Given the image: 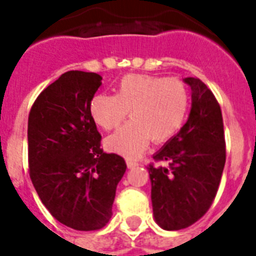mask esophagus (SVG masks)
Wrapping results in <instances>:
<instances>
[{
	"label": "esophagus",
	"instance_id": "esophagus-1",
	"mask_svg": "<svg viewBox=\"0 0 256 256\" xmlns=\"http://www.w3.org/2000/svg\"><path fill=\"white\" fill-rule=\"evenodd\" d=\"M126 164H128V169H132V168H136L140 165V164L136 162V161H134V160H128V161H126Z\"/></svg>",
	"mask_w": 256,
	"mask_h": 256
}]
</instances>
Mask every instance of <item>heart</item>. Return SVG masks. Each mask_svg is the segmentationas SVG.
Segmentation results:
<instances>
[{
  "label": "heart",
  "instance_id": "b5f03b06",
  "mask_svg": "<svg viewBox=\"0 0 256 256\" xmlns=\"http://www.w3.org/2000/svg\"><path fill=\"white\" fill-rule=\"evenodd\" d=\"M189 108V90L177 78L126 75L116 95L98 94L91 100V116L98 126L112 130L130 111L132 120L104 140L111 153L134 158L149 145L162 144L182 128Z\"/></svg>",
  "mask_w": 256,
  "mask_h": 256
}]
</instances>
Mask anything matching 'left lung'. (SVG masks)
Listing matches in <instances>:
<instances>
[{
	"mask_svg": "<svg viewBox=\"0 0 256 256\" xmlns=\"http://www.w3.org/2000/svg\"><path fill=\"white\" fill-rule=\"evenodd\" d=\"M192 90L186 124L154 154L148 166L154 219L168 231L182 230L206 214L219 189L226 140L220 104L198 78H185Z\"/></svg>",
	"mask_w": 256,
	"mask_h": 256,
	"instance_id": "obj_1",
	"label": "left lung"
}]
</instances>
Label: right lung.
Masks as SVG:
<instances>
[{
  "instance_id": "obj_1",
  "label": "right lung",
  "mask_w": 256,
  "mask_h": 256,
  "mask_svg": "<svg viewBox=\"0 0 256 256\" xmlns=\"http://www.w3.org/2000/svg\"><path fill=\"white\" fill-rule=\"evenodd\" d=\"M94 72L68 71L33 103L28 118L29 176L54 219L76 231L108 223L126 172L118 154L100 148L91 100L102 84Z\"/></svg>"
}]
</instances>
